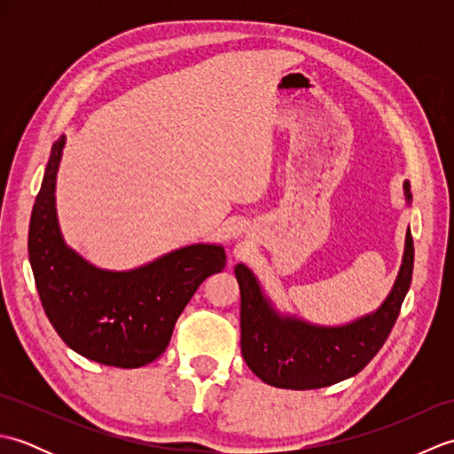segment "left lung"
I'll return each instance as SVG.
<instances>
[{"mask_svg":"<svg viewBox=\"0 0 454 454\" xmlns=\"http://www.w3.org/2000/svg\"><path fill=\"white\" fill-rule=\"evenodd\" d=\"M403 197L411 205L410 183ZM239 285V327L246 364L277 388L312 390L332 387L361 372L380 351L398 320L413 273V239L408 228L402 265L390 294L374 312L343 325H316L281 314L259 285L252 269L234 267Z\"/></svg>","mask_w":454,"mask_h":454,"instance_id":"obj_1","label":"left lung"}]
</instances>
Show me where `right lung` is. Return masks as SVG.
Listing matches in <instances>:
<instances>
[{
    "mask_svg": "<svg viewBox=\"0 0 454 454\" xmlns=\"http://www.w3.org/2000/svg\"><path fill=\"white\" fill-rule=\"evenodd\" d=\"M66 137L48 158L28 224V262L48 320L64 343L95 363L138 369L169 345L173 325L207 277L220 273V244L173 249L130 271H109L64 242L56 216V173Z\"/></svg>",
    "mask_w": 454,
    "mask_h": 454,
    "instance_id": "obj_1",
    "label": "right lung"
}]
</instances>
